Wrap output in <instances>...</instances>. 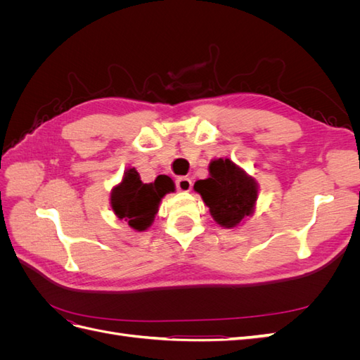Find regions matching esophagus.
<instances>
[{
    "instance_id": "esophagus-1",
    "label": "esophagus",
    "mask_w": 360,
    "mask_h": 360,
    "mask_svg": "<svg viewBox=\"0 0 360 360\" xmlns=\"http://www.w3.org/2000/svg\"><path fill=\"white\" fill-rule=\"evenodd\" d=\"M176 186H177V189L181 191V192H189L191 188H192V181H191L189 177L181 176V177H177Z\"/></svg>"
}]
</instances>
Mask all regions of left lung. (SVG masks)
Returning <instances> with one entry per match:
<instances>
[{
  "mask_svg": "<svg viewBox=\"0 0 360 360\" xmlns=\"http://www.w3.org/2000/svg\"><path fill=\"white\" fill-rule=\"evenodd\" d=\"M210 177L195 181L197 191L213 219L224 228H233L252 214L258 197L257 181L230 159H216L209 165Z\"/></svg>",
  "mask_w": 360,
  "mask_h": 360,
  "instance_id": "obj_1",
  "label": "left lung"
}]
</instances>
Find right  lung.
I'll use <instances>...</instances> for the list:
<instances>
[{
    "label": "right lung",
    "mask_w": 360,
    "mask_h": 360,
    "mask_svg": "<svg viewBox=\"0 0 360 360\" xmlns=\"http://www.w3.org/2000/svg\"><path fill=\"white\" fill-rule=\"evenodd\" d=\"M174 188L168 176H158L153 183H143L138 171L129 168L122 183L111 192V207L118 219L127 221L136 231H146L155 221L160 200L174 192Z\"/></svg>",
    "instance_id": "add662e5"
}]
</instances>
